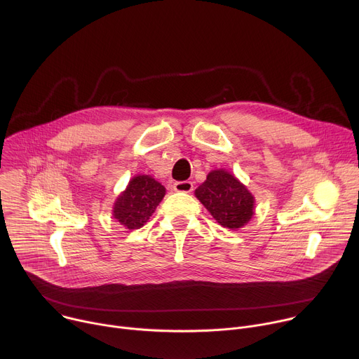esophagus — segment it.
<instances>
[{"mask_svg":"<svg viewBox=\"0 0 359 359\" xmlns=\"http://www.w3.org/2000/svg\"><path fill=\"white\" fill-rule=\"evenodd\" d=\"M173 190L175 191H180V193H190L193 191V182H176L173 184Z\"/></svg>","mask_w":359,"mask_h":359,"instance_id":"34e87169","label":"esophagus"}]
</instances>
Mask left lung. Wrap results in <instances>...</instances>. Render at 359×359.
<instances>
[{
	"label": "left lung",
	"instance_id": "1",
	"mask_svg": "<svg viewBox=\"0 0 359 359\" xmlns=\"http://www.w3.org/2000/svg\"><path fill=\"white\" fill-rule=\"evenodd\" d=\"M194 194L217 223L230 230L241 229L254 215V196L224 169L212 170Z\"/></svg>",
	"mask_w": 359,
	"mask_h": 359
}]
</instances>
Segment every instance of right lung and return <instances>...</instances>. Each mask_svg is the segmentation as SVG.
I'll return each instance as SVG.
<instances>
[{"mask_svg": "<svg viewBox=\"0 0 359 359\" xmlns=\"http://www.w3.org/2000/svg\"><path fill=\"white\" fill-rule=\"evenodd\" d=\"M165 194V186L151 176H135L114 204V219L129 230L139 229L155 213Z\"/></svg>", "mask_w": 359, "mask_h": 359, "instance_id": "obj_1", "label": "right lung"}]
</instances>
